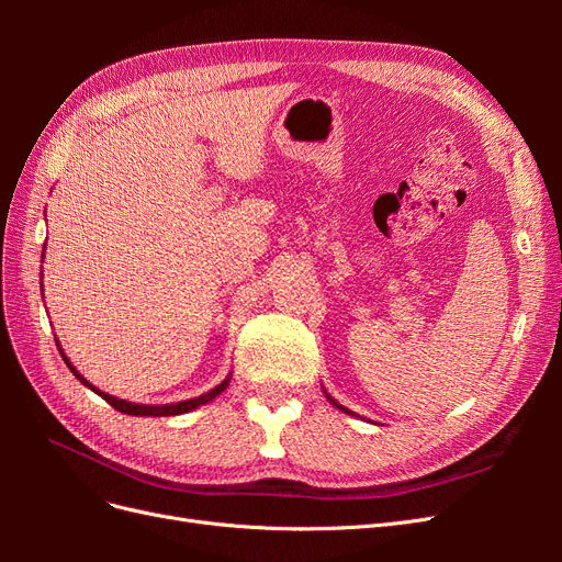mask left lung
Returning <instances> with one entry per match:
<instances>
[{
  "instance_id": "obj_1",
  "label": "left lung",
  "mask_w": 562,
  "mask_h": 562,
  "mask_svg": "<svg viewBox=\"0 0 562 562\" xmlns=\"http://www.w3.org/2000/svg\"><path fill=\"white\" fill-rule=\"evenodd\" d=\"M328 401H330V403H333V405H337V407H339V411H345V413H349V411H347V407H342V405H339V403H337V401H333V398H330V396H328Z\"/></svg>"
}]
</instances>
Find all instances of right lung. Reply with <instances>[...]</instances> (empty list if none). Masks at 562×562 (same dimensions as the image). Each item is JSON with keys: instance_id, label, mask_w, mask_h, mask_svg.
I'll list each match as a JSON object with an SVG mask.
<instances>
[{"instance_id": "1", "label": "right lung", "mask_w": 562, "mask_h": 562, "mask_svg": "<svg viewBox=\"0 0 562 562\" xmlns=\"http://www.w3.org/2000/svg\"><path fill=\"white\" fill-rule=\"evenodd\" d=\"M60 356H63V361L67 363V368L72 370V375L83 384V386H89L91 391H95V394L100 396V398H105L114 411H119V413H124V415H135V417H171V415H182V413H190V411H194V407H199V405H203V403H209V401H213L217 394H223V391L227 389V384H229V378L225 380V382H220L215 389H211L209 394H203V396H199V398H190V401H182V403H171V405H140V403H128V401H122V398H116V396H110V394H105V391H100V389H95L91 382H87L83 380L79 372L72 368V363L67 361V356L60 351Z\"/></svg>"}]
</instances>
